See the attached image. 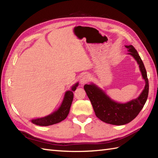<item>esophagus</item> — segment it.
<instances>
[{
	"instance_id": "34e87169",
	"label": "esophagus",
	"mask_w": 158,
	"mask_h": 158,
	"mask_svg": "<svg viewBox=\"0 0 158 158\" xmlns=\"http://www.w3.org/2000/svg\"><path fill=\"white\" fill-rule=\"evenodd\" d=\"M89 76L88 75H83L81 78V80H80V82H81V84L82 85H84L85 83H86L87 82H88L89 81Z\"/></svg>"
}]
</instances>
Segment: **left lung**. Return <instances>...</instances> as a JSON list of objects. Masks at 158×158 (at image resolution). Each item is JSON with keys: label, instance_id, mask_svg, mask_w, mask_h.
<instances>
[{"label": "left lung", "instance_id": "8db88e82", "mask_svg": "<svg viewBox=\"0 0 158 158\" xmlns=\"http://www.w3.org/2000/svg\"><path fill=\"white\" fill-rule=\"evenodd\" d=\"M127 51L139 65L143 78L145 79V86L142 93L136 99L126 103L114 101L102 89L94 83L84 85V89L91 101L96 117L102 122L121 126L128 123L139 115L147 100L149 93V81L144 64L135 48L132 45H126Z\"/></svg>", "mask_w": 158, "mask_h": 158}]
</instances>
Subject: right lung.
I'll return each mask as SVG.
<instances>
[{"instance_id": "obj_1", "label": "right lung", "mask_w": 158, "mask_h": 158, "mask_svg": "<svg viewBox=\"0 0 158 158\" xmlns=\"http://www.w3.org/2000/svg\"><path fill=\"white\" fill-rule=\"evenodd\" d=\"M79 83H75L71 88V90H69V91L66 92L62 105H60L58 110L46 117L32 119L31 122L37 126H48L58 123L62 122L64 119H65L69 115L70 106H71L73 102V92L75 91Z\"/></svg>"}]
</instances>
